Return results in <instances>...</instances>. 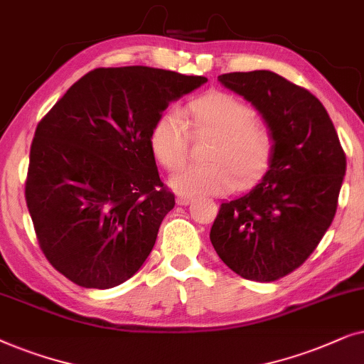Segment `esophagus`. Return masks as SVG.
Here are the masks:
<instances>
[{
    "mask_svg": "<svg viewBox=\"0 0 364 364\" xmlns=\"http://www.w3.org/2000/svg\"><path fill=\"white\" fill-rule=\"evenodd\" d=\"M176 203H178V205H190V203H191V198L190 196H178L176 198Z\"/></svg>",
    "mask_w": 364,
    "mask_h": 364,
    "instance_id": "obj_1",
    "label": "esophagus"
}]
</instances>
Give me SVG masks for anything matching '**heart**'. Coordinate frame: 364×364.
I'll return each mask as SVG.
<instances>
[{
	"instance_id": "heart-1",
	"label": "heart",
	"mask_w": 364,
	"mask_h": 364,
	"mask_svg": "<svg viewBox=\"0 0 364 364\" xmlns=\"http://www.w3.org/2000/svg\"><path fill=\"white\" fill-rule=\"evenodd\" d=\"M193 132L213 138L208 164L188 166L173 174L169 185L179 195H225L238 186H248L269 168L273 134L256 119L255 109L240 98L223 91L193 100L188 105ZM154 158L168 171L181 168L190 154V132L178 111L159 114L149 132Z\"/></svg>"
}]
</instances>
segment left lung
<instances>
[{
  "label": "left lung",
  "mask_w": 364,
  "mask_h": 364,
  "mask_svg": "<svg viewBox=\"0 0 364 364\" xmlns=\"http://www.w3.org/2000/svg\"><path fill=\"white\" fill-rule=\"evenodd\" d=\"M218 81L258 109L274 148L258 185L223 203L210 240L236 274L268 283L316 250L336 213L346 156L328 111L308 90L266 70Z\"/></svg>",
  "instance_id": "8db88e82"
}]
</instances>
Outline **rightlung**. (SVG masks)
I'll list each match as a JSON object with an SVG mask.
<instances>
[{
	"mask_svg": "<svg viewBox=\"0 0 364 364\" xmlns=\"http://www.w3.org/2000/svg\"><path fill=\"white\" fill-rule=\"evenodd\" d=\"M149 66L96 68L38 123L26 205L53 268L83 288L129 279L151 253L174 195L149 132L168 105L206 83Z\"/></svg>",
	"mask_w": 364,
	"mask_h": 364,
	"instance_id": "1",
	"label": "right lung"
}]
</instances>
